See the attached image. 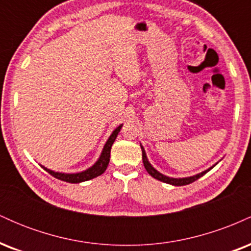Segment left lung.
<instances>
[{"label":"left lung","mask_w":251,"mask_h":251,"mask_svg":"<svg viewBox=\"0 0 251 251\" xmlns=\"http://www.w3.org/2000/svg\"><path fill=\"white\" fill-rule=\"evenodd\" d=\"M140 148H142V152H143V163H144V166H145L146 171L149 172V175H151L152 177L155 178V179L160 180V181H164V183H168V184H171V185H175V186H183V185H188L190 183H194L195 180H197L198 178H201V176H204L206 174V172H209L210 170L212 168H210L208 170H205V171L201 172V174L196 175V176H192V177H186V178H170V177H166V176H164L160 174V172H158L157 170H155L153 166L151 165V164L149 163L148 160V157H146V153H145V150L142 145H140Z\"/></svg>","instance_id":"8db88e82"}]
</instances>
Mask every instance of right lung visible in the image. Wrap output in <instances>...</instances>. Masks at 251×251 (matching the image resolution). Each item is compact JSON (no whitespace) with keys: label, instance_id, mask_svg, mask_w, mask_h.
Wrapping results in <instances>:
<instances>
[{"label":"right lung","instance_id":"obj_1","mask_svg":"<svg viewBox=\"0 0 251 251\" xmlns=\"http://www.w3.org/2000/svg\"><path fill=\"white\" fill-rule=\"evenodd\" d=\"M122 126L123 125L118 126V127L113 131V133L109 135L108 140L106 142L105 146H103L101 155H100V158L98 159V162L94 164L92 168L86 170V171L79 172V174H60V172H54L50 169L43 168V166L42 168L45 169L48 174H50L51 176H53V177H55L60 180L68 181V183H81V181L93 179V178L98 177V176L102 175L103 172L106 171V169H107L108 163H109V157H111V148H112V145H113L114 140H116L118 133L120 132Z\"/></svg>","mask_w":251,"mask_h":251}]
</instances>
